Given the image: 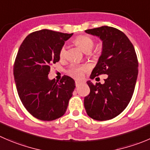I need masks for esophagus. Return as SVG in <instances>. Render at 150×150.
I'll return each mask as SVG.
<instances>
[{"label": "esophagus", "instance_id": "34e87169", "mask_svg": "<svg viewBox=\"0 0 150 150\" xmlns=\"http://www.w3.org/2000/svg\"><path fill=\"white\" fill-rule=\"evenodd\" d=\"M81 83H82L81 81H75V86H79Z\"/></svg>", "mask_w": 150, "mask_h": 150}]
</instances>
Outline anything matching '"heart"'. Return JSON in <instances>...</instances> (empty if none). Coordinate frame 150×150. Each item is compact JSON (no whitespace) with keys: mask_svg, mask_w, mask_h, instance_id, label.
Returning <instances> with one entry per match:
<instances>
[{"mask_svg":"<svg viewBox=\"0 0 150 150\" xmlns=\"http://www.w3.org/2000/svg\"><path fill=\"white\" fill-rule=\"evenodd\" d=\"M76 44L83 50L84 52H87L88 50L91 51L94 44V40L92 37L87 35H80L77 36L75 39ZM66 54V47L64 46L61 48L59 52V56L63 58ZM88 69V67L86 65H77L73 64L70 67L69 70V74L75 78H81L83 76L84 72Z\"/></svg>","mask_w":150,"mask_h":150,"instance_id":"b5f03b06","label":"heart"}]
</instances>
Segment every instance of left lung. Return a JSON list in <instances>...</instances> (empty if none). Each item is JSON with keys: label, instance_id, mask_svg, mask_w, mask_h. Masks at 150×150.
Segmentation results:
<instances>
[{"label": "left lung", "instance_id": "obj_1", "mask_svg": "<svg viewBox=\"0 0 150 150\" xmlns=\"http://www.w3.org/2000/svg\"><path fill=\"white\" fill-rule=\"evenodd\" d=\"M85 32L103 41L102 54L90 78L100 75H108V78L103 84L87 81L90 93L84 98V107L93 120H111L121 114L131 100L139 72L137 56L131 42L119 29L102 26Z\"/></svg>", "mask_w": 150, "mask_h": 150}]
</instances>
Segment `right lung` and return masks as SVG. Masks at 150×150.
I'll use <instances>...</instances> for the list:
<instances>
[{
  "instance_id": "add662e5",
  "label": "right lung",
  "mask_w": 150,
  "mask_h": 150,
  "mask_svg": "<svg viewBox=\"0 0 150 150\" xmlns=\"http://www.w3.org/2000/svg\"><path fill=\"white\" fill-rule=\"evenodd\" d=\"M72 33L47 29L32 32L20 45L14 64L17 93L26 110L36 119L52 121L67 108L75 81L64 75L59 82L49 80L50 65L60 59L59 52Z\"/></svg>"
}]
</instances>
